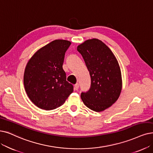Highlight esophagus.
<instances>
[{
	"label": "esophagus",
	"instance_id": "esophagus-1",
	"mask_svg": "<svg viewBox=\"0 0 153 153\" xmlns=\"http://www.w3.org/2000/svg\"><path fill=\"white\" fill-rule=\"evenodd\" d=\"M78 88H79V84H78V83H76L75 85L74 88H75V90H78Z\"/></svg>",
	"mask_w": 153,
	"mask_h": 153
}]
</instances>
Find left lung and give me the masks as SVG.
I'll use <instances>...</instances> for the list:
<instances>
[{"label":"left lung","instance_id":"1","mask_svg":"<svg viewBox=\"0 0 153 153\" xmlns=\"http://www.w3.org/2000/svg\"><path fill=\"white\" fill-rule=\"evenodd\" d=\"M77 50L85 61L91 86L81 99L90 109L101 112L111 107L120 96L123 82L119 65L110 48L98 39L85 41Z\"/></svg>","mask_w":153,"mask_h":153}]
</instances>
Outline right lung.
<instances>
[{
  "instance_id": "right-lung-1",
  "label": "right lung",
  "mask_w": 153,
  "mask_h": 153,
  "mask_svg": "<svg viewBox=\"0 0 153 153\" xmlns=\"http://www.w3.org/2000/svg\"><path fill=\"white\" fill-rule=\"evenodd\" d=\"M71 42L51 41L30 58L24 74V85L29 99L38 107L50 111L65 103L73 86L66 81L63 69L65 54Z\"/></svg>"
}]
</instances>
